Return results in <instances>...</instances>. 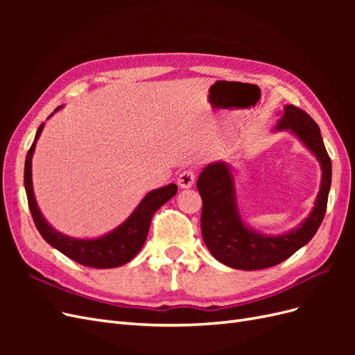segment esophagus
Listing matches in <instances>:
<instances>
[{"mask_svg":"<svg viewBox=\"0 0 355 355\" xmlns=\"http://www.w3.org/2000/svg\"><path fill=\"white\" fill-rule=\"evenodd\" d=\"M194 182H196V170L194 168L182 170L178 176V185L184 189L191 188L192 185H194Z\"/></svg>","mask_w":355,"mask_h":355,"instance_id":"obj_1","label":"esophagus"}]
</instances>
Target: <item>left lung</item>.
<instances>
[{"mask_svg": "<svg viewBox=\"0 0 355 355\" xmlns=\"http://www.w3.org/2000/svg\"><path fill=\"white\" fill-rule=\"evenodd\" d=\"M277 130L293 132L321 164L323 176L315 206L300 227L282 235H263L245 227L235 202L234 178L227 163H213L197 180L202 200L201 234L214 259L235 270L254 271L282 263L314 237L324 219L331 184V161L320 127L305 111L286 105Z\"/></svg>", "mask_w": 355, "mask_h": 355, "instance_id": "8db88e82", "label": "left lung"}]
</instances>
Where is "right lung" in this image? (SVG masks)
<instances>
[{
    "instance_id": "add662e5",
    "label": "right lung",
    "mask_w": 355,
    "mask_h": 355,
    "mask_svg": "<svg viewBox=\"0 0 355 355\" xmlns=\"http://www.w3.org/2000/svg\"><path fill=\"white\" fill-rule=\"evenodd\" d=\"M59 110L60 106L55 110V112ZM42 128H44V123L38 127L34 144H32L28 151L24 176L28 206L41 237L50 245L55 247V249H58L60 253L68 256L69 259L85 266L105 270V268H115L130 262L139 253V250L142 249V245L148 237L149 225H151L154 213L171 197L176 196L178 187L175 184H170L167 187L149 192L125 222H123L120 227L115 228L110 234L103 235V237L94 240L68 237V235L56 231L51 225L47 223V220L42 216L37 206L34 188H32V154L35 151V144L42 132Z\"/></svg>"
}]
</instances>
